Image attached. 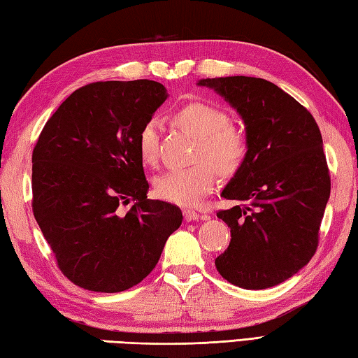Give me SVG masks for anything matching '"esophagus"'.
<instances>
[{
  "instance_id": "34e87169",
  "label": "esophagus",
  "mask_w": 358,
  "mask_h": 358,
  "mask_svg": "<svg viewBox=\"0 0 358 358\" xmlns=\"http://www.w3.org/2000/svg\"><path fill=\"white\" fill-rule=\"evenodd\" d=\"M183 217H185L186 222H199L200 218H203V215H200L199 212L192 210V209H185L183 210Z\"/></svg>"
}]
</instances>
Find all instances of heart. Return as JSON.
<instances>
[{
  "instance_id": "obj_1",
  "label": "heart",
  "mask_w": 358,
  "mask_h": 358,
  "mask_svg": "<svg viewBox=\"0 0 358 358\" xmlns=\"http://www.w3.org/2000/svg\"><path fill=\"white\" fill-rule=\"evenodd\" d=\"M177 121L186 131L200 138L196 159L200 162L185 169H175L155 178V194L164 201L180 206H194L210 192L215 183L214 167L231 173L246 155V140L240 131L229 126L226 112L206 103H189L177 112ZM158 121L149 120L138 134V152L146 164H154L158 157Z\"/></svg>"
}]
</instances>
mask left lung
<instances>
[{
  "label": "left lung",
  "mask_w": 358,
  "mask_h": 358,
  "mask_svg": "<svg viewBox=\"0 0 358 358\" xmlns=\"http://www.w3.org/2000/svg\"><path fill=\"white\" fill-rule=\"evenodd\" d=\"M199 86L222 95L246 129V155L222 192L238 204L217 214L231 227L217 271L243 289L277 286L318 246L331 194L320 129L306 108L263 78H206Z\"/></svg>",
  "instance_id": "left-lung-1"
}]
</instances>
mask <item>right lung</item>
<instances>
[{
    "label": "right lung",
    "instance_id": "obj_1",
    "mask_svg": "<svg viewBox=\"0 0 358 358\" xmlns=\"http://www.w3.org/2000/svg\"><path fill=\"white\" fill-rule=\"evenodd\" d=\"M166 98L150 80L92 83L67 96L38 136L34 215L59 269L87 291L138 285L183 222L180 208L148 199L138 152L143 124Z\"/></svg>",
    "mask_w": 358,
    "mask_h": 358
}]
</instances>
